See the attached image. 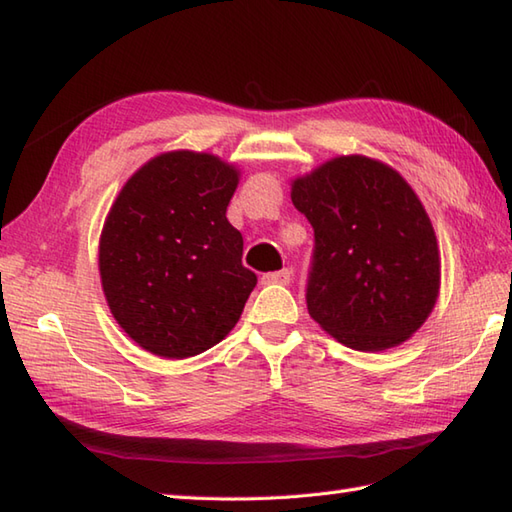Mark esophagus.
<instances>
[{
    "instance_id": "esophagus-1",
    "label": "esophagus",
    "mask_w": 512,
    "mask_h": 512,
    "mask_svg": "<svg viewBox=\"0 0 512 512\" xmlns=\"http://www.w3.org/2000/svg\"><path fill=\"white\" fill-rule=\"evenodd\" d=\"M262 281L264 284H279V286H288L290 281H292V273L288 268H284V270H277V273H266L264 277H262Z\"/></svg>"
}]
</instances>
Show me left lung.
Here are the masks:
<instances>
[{
  "instance_id": "left-lung-1",
  "label": "left lung",
  "mask_w": 512,
  "mask_h": 512,
  "mask_svg": "<svg viewBox=\"0 0 512 512\" xmlns=\"http://www.w3.org/2000/svg\"><path fill=\"white\" fill-rule=\"evenodd\" d=\"M292 204L314 228L308 312L358 352L416 334L440 295V248L411 184L387 162L334 156L290 180Z\"/></svg>"
}]
</instances>
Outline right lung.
Here are the masks:
<instances>
[{"mask_svg": "<svg viewBox=\"0 0 512 512\" xmlns=\"http://www.w3.org/2000/svg\"><path fill=\"white\" fill-rule=\"evenodd\" d=\"M242 169L209 151L149 158L118 191L99 239L112 317L145 352L189 358L242 317L257 277L242 266V233L226 206Z\"/></svg>", "mask_w": 512, "mask_h": 512, "instance_id": "add662e5", "label": "right lung"}]
</instances>
